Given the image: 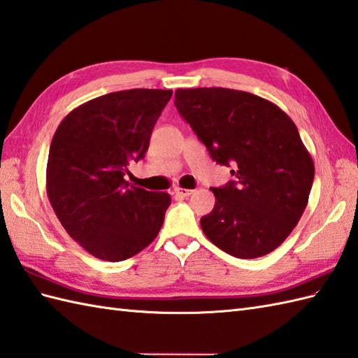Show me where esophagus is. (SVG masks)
I'll return each instance as SVG.
<instances>
[{
	"mask_svg": "<svg viewBox=\"0 0 358 358\" xmlns=\"http://www.w3.org/2000/svg\"><path fill=\"white\" fill-rule=\"evenodd\" d=\"M174 194H176L178 197H188V196L193 194V189L178 187V188H174Z\"/></svg>",
	"mask_w": 358,
	"mask_h": 358,
	"instance_id": "obj_1",
	"label": "esophagus"
}]
</instances>
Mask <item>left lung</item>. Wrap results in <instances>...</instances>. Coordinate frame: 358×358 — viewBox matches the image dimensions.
I'll return each instance as SVG.
<instances>
[{
  "label": "left lung",
  "mask_w": 358,
  "mask_h": 358,
  "mask_svg": "<svg viewBox=\"0 0 358 358\" xmlns=\"http://www.w3.org/2000/svg\"><path fill=\"white\" fill-rule=\"evenodd\" d=\"M174 96L213 161L234 169V180L211 188L216 203L201 219L202 231L239 259L274 251L299 224L314 180V162L296 124L248 92L201 87L179 89Z\"/></svg>",
  "instance_id": "8db88e82"
}]
</instances>
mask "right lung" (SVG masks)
Segmentation results:
<instances>
[{"label": "right lung", "mask_w": 358, "mask_h": 358, "mask_svg": "<svg viewBox=\"0 0 358 358\" xmlns=\"http://www.w3.org/2000/svg\"><path fill=\"white\" fill-rule=\"evenodd\" d=\"M173 90L131 89L94 98L62 119L47 161V196L69 236L101 260L121 262L152 243L169 193L130 187Z\"/></svg>", "instance_id": "right-lung-1"}]
</instances>
